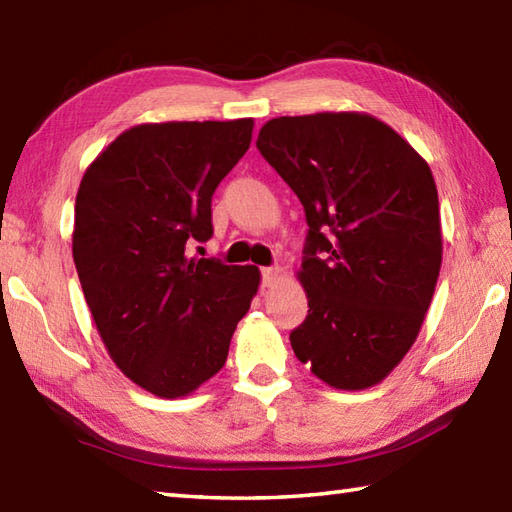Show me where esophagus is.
<instances>
[{"label":"esophagus","mask_w":512,"mask_h":512,"mask_svg":"<svg viewBox=\"0 0 512 512\" xmlns=\"http://www.w3.org/2000/svg\"><path fill=\"white\" fill-rule=\"evenodd\" d=\"M279 277H281V270H279V268H275V266H270V268H262V284H264L266 288L275 286L277 281H279Z\"/></svg>","instance_id":"esophagus-1"}]
</instances>
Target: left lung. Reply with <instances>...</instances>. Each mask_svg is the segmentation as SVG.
<instances>
[{"instance_id":"left-lung-1","label":"left lung","mask_w":512,"mask_h":512,"mask_svg":"<svg viewBox=\"0 0 512 512\" xmlns=\"http://www.w3.org/2000/svg\"><path fill=\"white\" fill-rule=\"evenodd\" d=\"M257 149L310 226L297 273L310 310L292 350L330 387L378 385L416 341L442 266L427 160L363 112L273 118Z\"/></svg>"}]
</instances>
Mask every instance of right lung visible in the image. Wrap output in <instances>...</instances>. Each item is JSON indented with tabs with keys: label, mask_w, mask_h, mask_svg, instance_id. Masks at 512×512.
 <instances>
[{
	"label": "right lung",
	"mask_w": 512,
	"mask_h": 512,
	"mask_svg": "<svg viewBox=\"0 0 512 512\" xmlns=\"http://www.w3.org/2000/svg\"><path fill=\"white\" fill-rule=\"evenodd\" d=\"M253 125H136L83 173L72 233L83 295L116 367L154 396H189L220 372L257 295V266L187 255L213 235L211 198Z\"/></svg>",
	"instance_id": "obj_1"
}]
</instances>
